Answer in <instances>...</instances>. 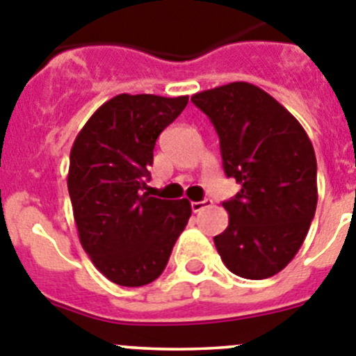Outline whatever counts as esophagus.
<instances>
[{"label":"esophagus","mask_w":356,"mask_h":356,"mask_svg":"<svg viewBox=\"0 0 356 356\" xmlns=\"http://www.w3.org/2000/svg\"><path fill=\"white\" fill-rule=\"evenodd\" d=\"M211 204H213V202H211L209 198H204V200H200V202H191V211H193V213H200L202 209L209 207Z\"/></svg>","instance_id":"34e87169"}]
</instances>
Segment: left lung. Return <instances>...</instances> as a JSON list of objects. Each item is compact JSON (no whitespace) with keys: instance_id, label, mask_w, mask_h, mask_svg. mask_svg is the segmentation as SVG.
<instances>
[{"instance_id":"left-lung-1","label":"left lung","mask_w":356,"mask_h":356,"mask_svg":"<svg viewBox=\"0 0 356 356\" xmlns=\"http://www.w3.org/2000/svg\"><path fill=\"white\" fill-rule=\"evenodd\" d=\"M191 101L216 129L227 177L241 184L223 202L229 227L214 236L218 254L238 277H273L298 254L318 206L312 142L277 99L252 83L216 86Z\"/></svg>"}]
</instances>
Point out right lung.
I'll return each instance as SVG.
<instances>
[{
	"instance_id": "1",
	"label": "right lung",
	"mask_w": 356,
	"mask_h": 356,
	"mask_svg": "<svg viewBox=\"0 0 356 356\" xmlns=\"http://www.w3.org/2000/svg\"><path fill=\"white\" fill-rule=\"evenodd\" d=\"M188 95L120 94L97 108L70 149L69 188L83 250L108 280L154 282L191 216L190 202L143 193L161 131Z\"/></svg>"
}]
</instances>
